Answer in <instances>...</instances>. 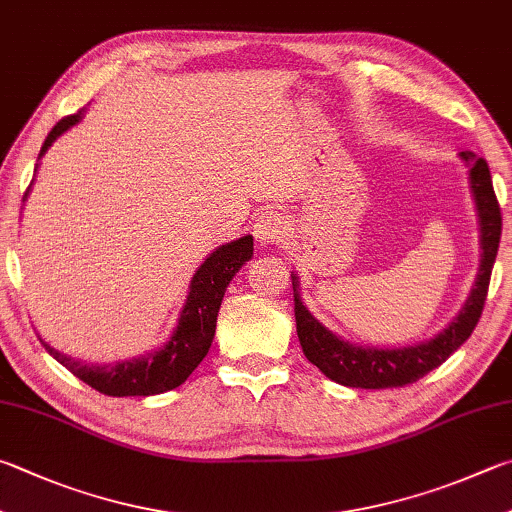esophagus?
Here are the masks:
<instances>
[{
  "instance_id": "34e87169",
  "label": "esophagus",
  "mask_w": 512,
  "mask_h": 512,
  "mask_svg": "<svg viewBox=\"0 0 512 512\" xmlns=\"http://www.w3.org/2000/svg\"><path fill=\"white\" fill-rule=\"evenodd\" d=\"M288 230V221L280 215V212H266L257 219V224L253 226V235L262 246H271V244H280V241L286 237Z\"/></svg>"
}]
</instances>
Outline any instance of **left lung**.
Segmentation results:
<instances>
[{"label": "left lung", "mask_w": 512, "mask_h": 512, "mask_svg": "<svg viewBox=\"0 0 512 512\" xmlns=\"http://www.w3.org/2000/svg\"><path fill=\"white\" fill-rule=\"evenodd\" d=\"M459 156L470 167V188L477 203L481 226V264L466 304L461 306L457 318L441 333H436L434 338L418 342L414 347L398 349L351 345V342L338 338L336 333H331L313 318L300 297V282H297L295 275H291L297 338H300L304 356L327 378L345 387L360 389L410 385L425 374H430L432 369L443 365L470 338V333L475 331L483 311V302H486L488 295L492 264H495L501 239V210L495 197V188H492L488 163L468 150Z\"/></svg>", "instance_id": "1"}]
</instances>
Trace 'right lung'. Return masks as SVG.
<instances>
[{
    "label": "right lung",
    "instance_id": "obj_1",
    "mask_svg": "<svg viewBox=\"0 0 512 512\" xmlns=\"http://www.w3.org/2000/svg\"><path fill=\"white\" fill-rule=\"evenodd\" d=\"M80 120L82 111L62 118L46 136L40 159L55 138ZM29 190L24 192V199L29 197ZM250 257H253V237L250 235L212 250L192 277L188 300L183 304L179 324L172 331L170 340L147 356L114 362V365H87V362L73 360L71 356L55 351L44 340L40 342L73 376L105 396H154L170 392V389L183 385L192 371L199 367V362L208 356L226 288Z\"/></svg>",
    "mask_w": 512,
    "mask_h": 512
}]
</instances>
